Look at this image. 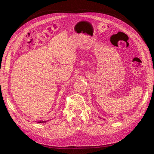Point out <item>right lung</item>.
Returning <instances> with one entry per match:
<instances>
[{
  "instance_id": "1",
  "label": "right lung",
  "mask_w": 154,
  "mask_h": 154,
  "mask_svg": "<svg viewBox=\"0 0 154 154\" xmlns=\"http://www.w3.org/2000/svg\"><path fill=\"white\" fill-rule=\"evenodd\" d=\"M46 122H47V121H42V120H41V121H38V123H45Z\"/></svg>"
}]
</instances>
